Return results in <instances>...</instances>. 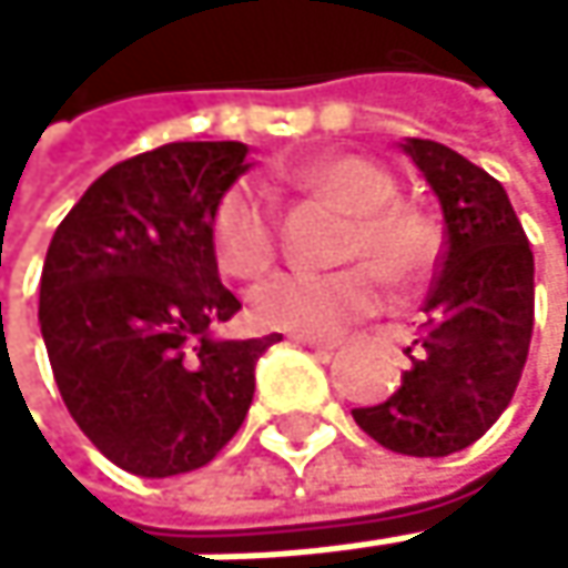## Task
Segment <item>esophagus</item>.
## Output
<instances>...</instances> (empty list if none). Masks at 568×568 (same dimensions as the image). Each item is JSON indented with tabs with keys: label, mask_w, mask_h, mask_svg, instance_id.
I'll return each mask as SVG.
<instances>
[{
	"label": "esophagus",
	"mask_w": 568,
	"mask_h": 568,
	"mask_svg": "<svg viewBox=\"0 0 568 568\" xmlns=\"http://www.w3.org/2000/svg\"><path fill=\"white\" fill-rule=\"evenodd\" d=\"M293 341H296V344H303V347L323 351V354H331V351H337V347H341V341H334V337H313V334H293Z\"/></svg>",
	"instance_id": "esophagus-1"
}]
</instances>
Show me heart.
Wrapping results in <instances>:
<instances>
[{
    "label": "heart",
    "mask_w": 568,
    "mask_h": 568,
    "mask_svg": "<svg viewBox=\"0 0 568 568\" xmlns=\"http://www.w3.org/2000/svg\"><path fill=\"white\" fill-rule=\"evenodd\" d=\"M296 186L331 197L351 211L341 255L357 258L341 268H286L252 290V316L272 331L337 334L347 323L375 313L395 286L419 282L439 252L436 221L395 201V176L367 156L341 152L303 163L293 173ZM211 248L217 265L234 278H255L275 265L282 227L275 204L248 183L231 186L211 214Z\"/></svg>",
    "instance_id": "obj_1"
}]
</instances>
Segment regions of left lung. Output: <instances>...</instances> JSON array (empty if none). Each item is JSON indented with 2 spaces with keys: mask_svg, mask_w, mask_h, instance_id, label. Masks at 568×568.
<instances>
[{
  "mask_svg": "<svg viewBox=\"0 0 568 568\" xmlns=\"http://www.w3.org/2000/svg\"><path fill=\"white\" fill-rule=\"evenodd\" d=\"M405 152L436 190L446 234L402 388L354 408V423L392 453L449 456L477 443L515 398L535 323V255L487 170L433 139H408Z\"/></svg>",
  "mask_w": 568,
  "mask_h": 568,
  "instance_id": "1",
  "label": "left lung"
}]
</instances>
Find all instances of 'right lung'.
<instances>
[{
  "mask_svg": "<svg viewBox=\"0 0 568 568\" xmlns=\"http://www.w3.org/2000/svg\"><path fill=\"white\" fill-rule=\"evenodd\" d=\"M242 142H166L101 173L53 231L40 331L81 433L115 467L176 477L242 429L278 334L217 341L242 303L217 278L211 214Z\"/></svg>",
  "mask_w": 568,
  "mask_h": 568,
  "instance_id": "right-lung-1",
  "label": "right lung"
}]
</instances>
